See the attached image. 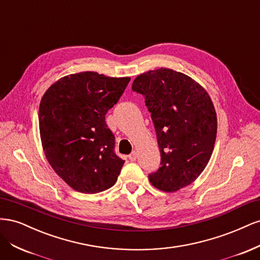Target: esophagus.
Here are the masks:
<instances>
[{"label":"esophagus","mask_w":260,"mask_h":260,"mask_svg":"<svg viewBox=\"0 0 260 260\" xmlns=\"http://www.w3.org/2000/svg\"><path fill=\"white\" fill-rule=\"evenodd\" d=\"M138 158V152L137 151H132V153L129 155V159L131 161H135Z\"/></svg>","instance_id":"esophagus-1"}]
</instances>
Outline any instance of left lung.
Returning a JSON list of instances; mask_svg holds the SVG:
<instances>
[{
  "instance_id": "obj_1",
  "label": "left lung",
  "mask_w": 260,
  "mask_h": 260,
  "mask_svg": "<svg viewBox=\"0 0 260 260\" xmlns=\"http://www.w3.org/2000/svg\"><path fill=\"white\" fill-rule=\"evenodd\" d=\"M132 90L142 94L151 113L160 151V167L149 182L165 192H176L196 180L214 151L217 115L198 82L168 68L138 76Z\"/></svg>"
}]
</instances>
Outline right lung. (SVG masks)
<instances>
[{"mask_svg":"<svg viewBox=\"0 0 260 260\" xmlns=\"http://www.w3.org/2000/svg\"><path fill=\"white\" fill-rule=\"evenodd\" d=\"M130 81L84 72L61 78L39 107L42 146L55 172L74 190L94 194L112 187L124 160L105 122Z\"/></svg>","mask_w":260,"mask_h":260,"instance_id":"1","label":"right lung"}]
</instances>
